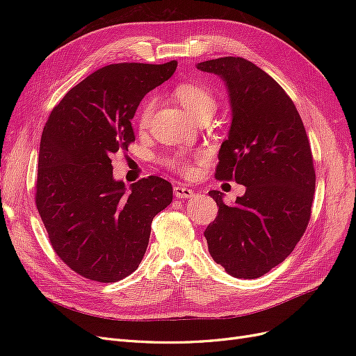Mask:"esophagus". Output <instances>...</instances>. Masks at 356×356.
Instances as JSON below:
<instances>
[{"label": "esophagus", "instance_id": "1", "mask_svg": "<svg viewBox=\"0 0 356 356\" xmlns=\"http://www.w3.org/2000/svg\"><path fill=\"white\" fill-rule=\"evenodd\" d=\"M174 195L177 196V197H179V199H188V197H191L193 195H195V190H191V188H188L187 186H175L174 187Z\"/></svg>", "mask_w": 356, "mask_h": 356}]
</instances>
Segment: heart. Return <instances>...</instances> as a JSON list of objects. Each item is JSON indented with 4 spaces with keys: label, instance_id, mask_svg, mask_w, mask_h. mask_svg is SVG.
Masks as SVG:
<instances>
[{
    "label": "heart",
    "instance_id": "1",
    "mask_svg": "<svg viewBox=\"0 0 356 356\" xmlns=\"http://www.w3.org/2000/svg\"><path fill=\"white\" fill-rule=\"evenodd\" d=\"M174 96L197 120L203 117H212L215 110H217V96L207 86L196 81H186L178 84L174 89ZM154 108L156 99L153 96H149L139 106L136 114V124L141 131H144L152 123ZM204 159H207V153L203 152H184L166 157L165 165L170 169L181 172V174L190 175L195 170V165L199 163V161H203Z\"/></svg>",
    "mask_w": 356,
    "mask_h": 356
}]
</instances>
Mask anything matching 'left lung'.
Here are the masks:
<instances>
[{
  "label": "left lung",
  "mask_w": 356,
  "mask_h": 356,
  "mask_svg": "<svg viewBox=\"0 0 356 356\" xmlns=\"http://www.w3.org/2000/svg\"><path fill=\"white\" fill-rule=\"evenodd\" d=\"M197 70L220 75L230 96L215 178L246 187L232 207L209 191L218 215L204 230L208 250L229 275L260 277L293 252L310 220L316 178L306 129L285 90L252 62L225 56Z\"/></svg>",
  "instance_id": "1"
}]
</instances>
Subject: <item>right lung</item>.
Here are the masks:
<instances>
[{"label":"right lung","mask_w":356,"mask_h":356,"mask_svg":"<svg viewBox=\"0 0 356 356\" xmlns=\"http://www.w3.org/2000/svg\"><path fill=\"white\" fill-rule=\"evenodd\" d=\"M177 65L131 62L95 71L63 96L42 131L37 209L60 260L90 281L117 282L135 272L153 218L172 202L170 182L153 175L126 193L111 156L135 141L139 102Z\"/></svg>","instance_id":"obj_1"}]
</instances>
